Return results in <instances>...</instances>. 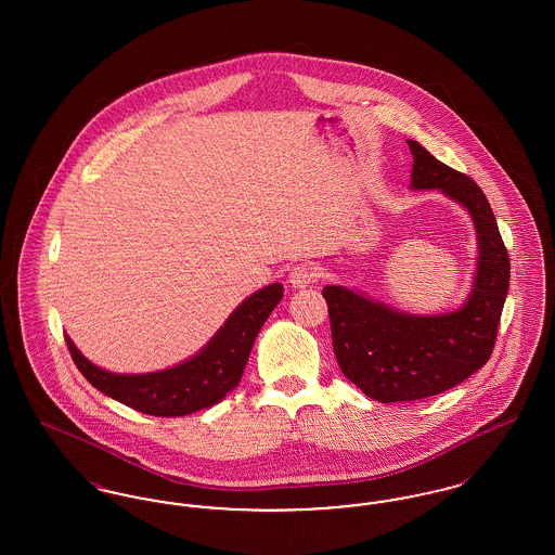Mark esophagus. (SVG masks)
I'll use <instances>...</instances> for the list:
<instances>
[{
	"instance_id": "1",
	"label": "esophagus",
	"mask_w": 555,
	"mask_h": 555,
	"mask_svg": "<svg viewBox=\"0 0 555 555\" xmlns=\"http://www.w3.org/2000/svg\"><path fill=\"white\" fill-rule=\"evenodd\" d=\"M318 281V270L314 266L310 264H297L295 268H291L289 272V285L295 289H304V287H310Z\"/></svg>"
}]
</instances>
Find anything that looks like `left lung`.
Returning a JSON list of instances; mask_svg holds the SVG:
<instances>
[{
    "mask_svg": "<svg viewBox=\"0 0 555 555\" xmlns=\"http://www.w3.org/2000/svg\"><path fill=\"white\" fill-rule=\"evenodd\" d=\"M408 145L414 156L412 186L441 189L468 208L480 256L468 301L443 317H408L345 287L322 289L339 369L380 403L443 393L482 369L493 353L509 287V256L480 186L421 143Z\"/></svg>",
    "mask_w": 555,
    "mask_h": 555,
    "instance_id": "left-lung-1",
    "label": "left lung"
}]
</instances>
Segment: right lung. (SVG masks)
<instances>
[{"mask_svg": "<svg viewBox=\"0 0 555 555\" xmlns=\"http://www.w3.org/2000/svg\"><path fill=\"white\" fill-rule=\"evenodd\" d=\"M281 297V283L254 293L195 358L152 374H112L80 356L68 337L66 345L80 374L102 393L150 416H186L218 403L237 387L254 341Z\"/></svg>", "mask_w": 555, "mask_h": 555, "instance_id": "obj_1", "label": "right lung"}]
</instances>
